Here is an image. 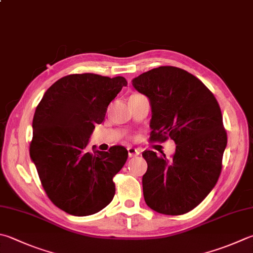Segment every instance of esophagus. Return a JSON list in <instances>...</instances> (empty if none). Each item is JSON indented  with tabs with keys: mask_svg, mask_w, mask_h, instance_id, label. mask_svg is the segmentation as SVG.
Listing matches in <instances>:
<instances>
[{
	"mask_svg": "<svg viewBox=\"0 0 253 253\" xmlns=\"http://www.w3.org/2000/svg\"><path fill=\"white\" fill-rule=\"evenodd\" d=\"M127 154H128V157H135L140 154V150L134 149V147H128Z\"/></svg>",
	"mask_w": 253,
	"mask_h": 253,
	"instance_id": "34e87169",
	"label": "esophagus"
}]
</instances>
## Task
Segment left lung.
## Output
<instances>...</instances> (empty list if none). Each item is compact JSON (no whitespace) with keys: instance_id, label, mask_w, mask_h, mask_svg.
I'll return each mask as SVG.
<instances>
[{"instance_id":"left-lung-1","label":"left lung","mask_w":253,"mask_h":253,"mask_svg":"<svg viewBox=\"0 0 253 253\" xmlns=\"http://www.w3.org/2000/svg\"><path fill=\"white\" fill-rule=\"evenodd\" d=\"M150 100L151 140L170 137L176 150L168 159L144 151L142 177L147 206L164 215H183L215 187L227 146L220 107L201 80L177 67L162 66L132 80Z\"/></svg>"}]
</instances>
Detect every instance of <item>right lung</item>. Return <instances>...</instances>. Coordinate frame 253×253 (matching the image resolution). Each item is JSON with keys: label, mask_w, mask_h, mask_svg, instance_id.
<instances>
[{"label": "right lung", "mask_w": 253, "mask_h": 253, "mask_svg": "<svg viewBox=\"0 0 253 253\" xmlns=\"http://www.w3.org/2000/svg\"><path fill=\"white\" fill-rule=\"evenodd\" d=\"M126 80L94 74L69 75L51 84L33 118L30 155L50 201L74 216H89L113 199V176L126 164L123 146L98 151L88 144L94 126Z\"/></svg>", "instance_id": "obj_1"}]
</instances>
